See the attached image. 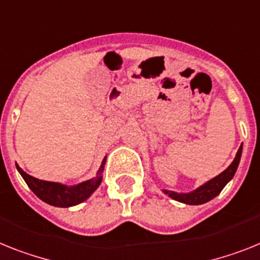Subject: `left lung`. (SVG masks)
Returning <instances> with one entry per match:
<instances>
[{"mask_svg":"<svg viewBox=\"0 0 260 260\" xmlns=\"http://www.w3.org/2000/svg\"><path fill=\"white\" fill-rule=\"evenodd\" d=\"M242 148L243 147L241 145L239 149H238L234 161L229 165L228 169H224L221 174H218L217 177L211 178L210 181L205 182L204 185H201V186L197 187L196 190L190 191V193H176V191L165 190V189H164L162 191L165 194H168L171 198L178 201V202H182V204H186V205L206 204V202H209V201L213 200L214 197H217L218 194L222 191V189L226 186V184H228L229 181H231V178L234 177L235 172H237L238 169V165H239V161H241Z\"/></svg>","mask_w":260,"mask_h":260,"instance_id":"obj_1","label":"left lung"}]
</instances>
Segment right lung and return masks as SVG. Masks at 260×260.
Wrapping results in <instances>:
<instances>
[{
	"instance_id": "1",
	"label": "right lung",
	"mask_w": 260,
	"mask_h": 260,
	"mask_svg": "<svg viewBox=\"0 0 260 260\" xmlns=\"http://www.w3.org/2000/svg\"><path fill=\"white\" fill-rule=\"evenodd\" d=\"M106 160L107 157H104L103 162H102L96 173V177L80 182L78 185H74V186H67V185L59 184V182L38 180V178L32 177L26 172H23L17 164L15 165H17V169L27 184V186L34 191V194L39 200H42L43 202L52 205V206H58V208H70V206L82 204L83 201H86L99 187L102 178H103Z\"/></svg>"
}]
</instances>
